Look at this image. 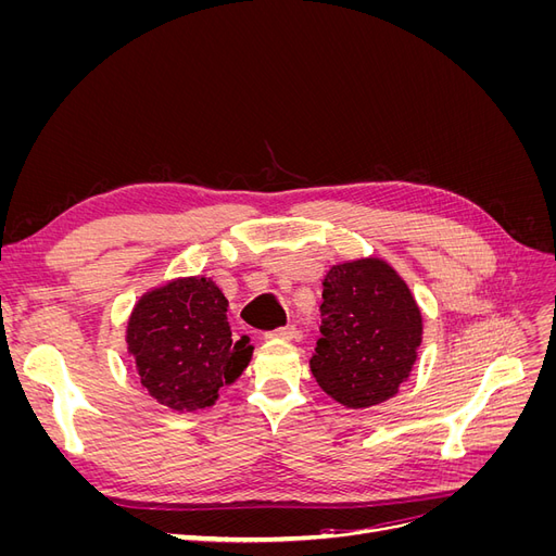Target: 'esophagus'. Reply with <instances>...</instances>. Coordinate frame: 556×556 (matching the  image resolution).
Here are the masks:
<instances>
[{"instance_id":"1","label":"esophagus","mask_w":556,"mask_h":556,"mask_svg":"<svg viewBox=\"0 0 556 556\" xmlns=\"http://www.w3.org/2000/svg\"><path fill=\"white\" fill-rule=\"evenodd\" d=\"M266 339H280V341H292V339H296V329L292 327V325H288V327H280V329H276V331H268V333H264Z\"/></svg>"}]
</instances>
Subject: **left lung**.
Wrapping results in <instances>:
<instances>
[{
  "label": "left lung",
  "instance_id": "left-lung-1",
  "mask_svg": "<svg viewBox=\"0 0 556 556\" xmlns=\"http://www.w3.org/2000/svg\"><path fill=\"white\" fill-rule=\"evenodd\" d=\"M319 313L323 339L311 357L317 384L352 410L392 399L422 343V313L406 280L378 257L336 264Z\"/></svg>",
  "mask_w": 556,
  "mask_h": 556
}]
</instances>
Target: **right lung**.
<instances>
[{"mask_svg":"<svg viewBox=\"0 0 556 556\" xmlns=\"http://www.w3.org/2000/svg\"><path fill=\"white\" fill-rule=\"evenodd\" d=\"M223 290L211 278H176L146 292L127 323V350L141 384L162 406L194 413L215 403L252 357L248 336L233 339Z\"/></svg>","mask_w":556,"mask_h":556,"instance_id":"obj_1","label":"right lung"}]
</instances>
